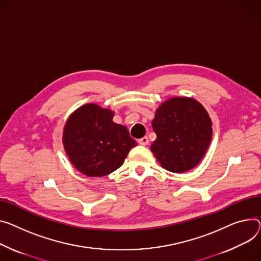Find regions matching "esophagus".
<instances>
[{"label": "esophagus", "mask_w": 261, "mask_h": 261, "mask_svg": "<svg viewBox=\"0 0 261 261\" xmlns=\"http://www.w3.org/2000/svg\"><path fill=\"white\" fill-rule=\"evenodd\" d=\"M138 144L142 146H147L149 144V138L147 136H144L141 140H138Z\"/></svg>", "instance_id": "1"}]
</instances>
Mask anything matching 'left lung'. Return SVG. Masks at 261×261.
<instances>
[{"label":"left lung","mask_w":261,"mask_h":261,"mask_svg":"<svg viewBox=\"0 0 261 261\" xmlns=\"http://www.w3.org/2000/svg\"><path fill=\"white\" fill-rule=\"evenodd\" d=\"M152 128L158 137L151 151L163 168L174 173L194 168L212 138L209 114L200 102L189 97H173L163 102Z\"/></svg>","instance_id":"obj_1"}]
</instances>
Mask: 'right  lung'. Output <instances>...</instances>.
Instances as JSON below:
<instances>
[{"instance_id": "right-lung-1", "label": "right lung", "mask_w": 261, "mask_h": 261, "mask_svg": "<svg viewBox=\"0 0 261 261\" xmlns=\"http://www.w3.org/2000/svg\"><path fill=\"white\" fill-rule=\"evenodd\" d=\"M113 112L87 103L68 118L63 143L69 160L87 176H105L124 164L136 142Z\"/></svg>"}]
</instances>
